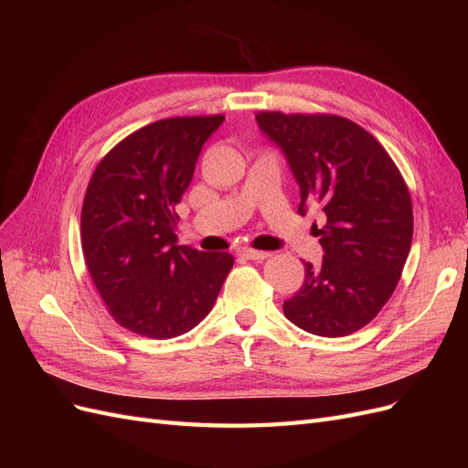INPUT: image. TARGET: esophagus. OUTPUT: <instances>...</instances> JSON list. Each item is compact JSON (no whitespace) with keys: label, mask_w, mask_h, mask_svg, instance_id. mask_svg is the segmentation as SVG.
<instances>
[{"label":"esophagus","mask_w":468,"mask_h":468,"mask_svg":"<svg viewBox=\"0 0 468 468\" xmlns=\"http://www.w3.org/2000/svg\"><path fill=\"white\" fill-rule=\"evenodd\" d=\"M238 256H242L246 260H253V261H263V260H267L269 256H271V253H269V251H260V250H251V248H242V250H238Z\"/></svg>","instance_id":"1"}]
</instances>
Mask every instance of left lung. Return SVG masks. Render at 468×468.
<instances>
[{"mask_svg": "<svg viewBox=\"0 0 468 468\" xmlns=\"http://www.w3.org/2000/svg\"><path fill=\"white\" fill-rule=\"evenodd\" d=\"M260 131L285 155L304 217L316 207L324 258L304 263V282L282 313L322 337L369 324L396 289L412 246L406 183L387 150L353 121L335 115L260 112Z\"/></svg>", "mask_w": 468, "mask_h": 468, "instance_id": "left-lung-1", "label": "left lung"}]
</instances>
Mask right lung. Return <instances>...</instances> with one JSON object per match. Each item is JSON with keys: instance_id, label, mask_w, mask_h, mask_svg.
<instances>
[{"instance_id": "obj_1", "label": "right lung", "mask_w": 468, "mask_h": 468, "mask_svg": "<svg viewBox=\"0 0 468 468\" xmlns=\"http://www.w3.org/2000/svg\"><path fill=\"white\" fill-rule=\"evenodd\" d=\"M224 122L177 117L126 136L95 167L81 250L111 316L154 339L187 334L212 310L234 258L177 244L181 201L207 140Z\"/></svg>"}]
</instances>
